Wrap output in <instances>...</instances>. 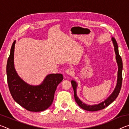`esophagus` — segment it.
<instances>
[{
    "label": "esophagus",
    "mask_w": 129,
    "mask_h": 129,
    "mask_svg": "<svg viewBox=\"0 0 129 129\" xmlns=\"http://www.w3.org/2000/svg\"><path fill=\"white\" fill-rule=\"evenodd\" d=\"M66 73L67 75H69L70 76H72L73 75V70L71 69V68H68L66 70Z\"/></svg>",
    "instance_id": "34e87169"
}]
</instances>
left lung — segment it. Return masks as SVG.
I'll return each instance as SVG.
<instances>
[{"label":"left lung","instance_id":"1","mask_svg":"<svg viewBox=\"0 0 129 129\" xmlns=\"http://www.w3.org/2000/svg\"><path fill=\"white\" fill-rule=\"evenodd\" d=\"M112 40L113 42V44L114 46V50L115 54H116V60L118 66V79H117V84L116 87L114 89V91L109 97L105 101L101 102L98 105H88L85 104L84 103L78 99L76 94V88H77V84L75 81H72L71 84L74 90V97H75V101L76 103L78 104L81 108L84 109V110L90 111V112H95V111H98L102 110L104 108H105L106 106H109L110 104L114 101L117 99V97L119 93L121 90V86H122V68H123V65H122V58L120 56L118 53V45L117 41L114 38H112Z\"/></svg>","mask_w":129,"mask_h":129}]
</instances>
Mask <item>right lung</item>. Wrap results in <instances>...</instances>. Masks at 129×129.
I'll use <instances>...</instances> for the list:
<instances>
[{
  "mask_svg": "<svg viewBox=\"0 0 129 129\" xmlns=\"http://www.w3.org/2000/svg\"><path fill=\"white\" fill-rule=\"evenodd\" d=\"M14 41L7 64V82L14 100L30 112H41L51 105L57 86L63 80L62 74H50L40 85L31 86L21 80L15 71L14 65Z\"/></svg>",
  "mask_w": 129,
  "mask_h": 129,
  "instance_id": "add662e5",
  "label": "right lung"
}]
</instances>
